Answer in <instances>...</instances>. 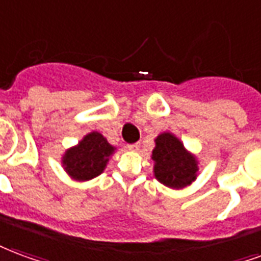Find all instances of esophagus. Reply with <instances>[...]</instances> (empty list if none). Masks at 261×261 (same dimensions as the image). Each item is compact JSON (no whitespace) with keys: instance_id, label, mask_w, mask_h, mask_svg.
<instances>
[{"instance_id":"obj_1","label":"esophagus","mask_w":261,"mask_h":261,"mask_svg":"<svg viewBox=\"0 0 261 261\" xmlns=\"http://www.w3.org/2000/svg\"><path fill=\"white\" fill-rule=\"evenodd\" d=\"M139 147H140V144H139V143L128 144V150H130V151H138Z\"/></svg>"}]
</instances>
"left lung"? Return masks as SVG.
Here are the masks:
<instances>
[{"label": "left lung", "instance_id": "obj_1", "mask_svg": "<svg viewBox=\"0 0 261 261\" xmlns=\"http://www.w3.org/2000/svg\"><path fill=\"white\" fill-rule=\"evenodd\" d=\"M155 147L151 151L154 176L171 189H182L197 178V159L188 151L184 143L170 132L160 133L154 139Z\"/></svg>", "mask_w": 261, "mask_h": 261}]
</instances>
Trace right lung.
Segmentation results:
<instances>
[{
    "label": "right lung",
    "mask_w": 261,
    "mask_h": 261,
    "mask_svg": "<svg viewBox=\"0 0 261 261\" xmlns=\"http://www.w3.org/2000/svg\"><path fill=\"white\" fill-rule=\"evenodd\" d=\"M115 147L98 132L87 133L62 155V167L72 179L90 180L106 170Z\"/></svg>",
    "instance_id": "obj_1"
}]
</instances>
